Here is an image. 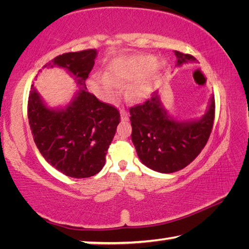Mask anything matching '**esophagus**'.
Wrapping results in <instances>:
<instances>
[{"label": "esophagus", "mask_w": 249, "mask_h": 249, "mask_svg": "<svg viewBox=\"0 0 249 249\" xmlns=\"http://www.w3.org/2000/svg\"><path fill=\"white\" fill-rule=\"evenodd\" d=\"M129 117V114L127 111H125V109H121V119L122 121H127Z\"/></svg>", "instance_id": "obj_1"}]
</instances>
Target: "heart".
I'll return each instance as SVG.
<instances>
[{
	"mask_svg": "<svg viewBox=\"0 0 249 249\" xmlns=\"http://www.w3.org/2000/svg\"><path fill=\"white\" fill-rule=\"evenodd\" d=\"M154 56H133L113 62L107 69V75L93 74L90 87L94 93L105 101H112L119 95V84L129 83L128 94L134 100L146 98L153 89L154 77L161 68Z\"/></svg>",
	"mask_w": 249,
	"mask_h": 249,
	"instance_id": "1",
	"label": "heart"
}]
</instances>
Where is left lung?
Segmentation results:
<instances>
[{
	"instance_id": "obj_1",
	"label": "left lung",
	"mask_w": 249,
	"mask_h": 249,
	"mask_svg": "<svg viewBox=\"0 0 249 249\" xmlns=\"http://www.w3.org/2000/svg\"><path fill=\"white\" fill-rule=\"evenodd\" d=\"M176 67L196 59L175 50ZM215 101L211 95L208 108L200 119L178 121L168 113L160 92L155 91L144 104L130 107L132 142L138 158L146 167L161 174L183 169L195 160L208 142L213 127Z\"/></svg>"
}]
</instances>
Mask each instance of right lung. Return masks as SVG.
Segmentation results:
<instances>
[{"instance_id":"add662e5","label":"right lung","mask_w":249,"mask_h":249,"mask_svg":"<svg viewBox=\"0 0 249 249\" xmlns=\"http://www.w3.org/2000/svg\"><path fill=\"white\" fill-rule=\"evenodd\" d=\"M98 56L95 49L67 53L44 68L65 69L79 90L65 107H50L32 86L28 122L34 142L46 161L71 178H89L102 170L120 123V113L87 91L86 80Z\"/></svg>"}]
</instances>
